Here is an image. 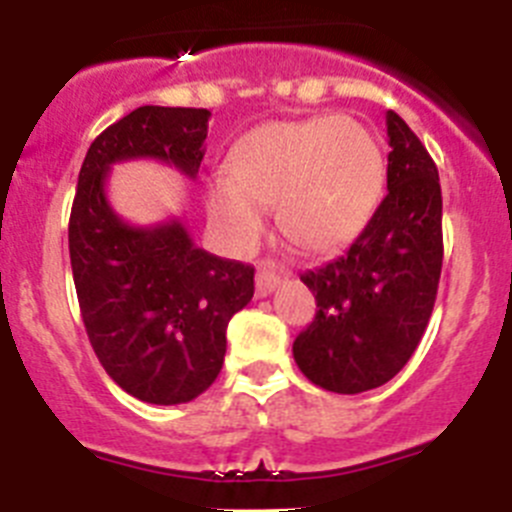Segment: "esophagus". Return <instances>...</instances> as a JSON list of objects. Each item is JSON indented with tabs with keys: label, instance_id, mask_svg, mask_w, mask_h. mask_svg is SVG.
I'll use <instances>...</instances> for the list:
<instances>
[{
	"label": "esophagus",
	"instance_id": "34e87169",
	"mask_svg": "<svg viewBox=\"0 0 512 512\" xmlns=\"http://www.w3.org/2000/svg\"><path fill=\"white\" fill-rule=\"evenodd\" d=\"M279 282H282V279H279V274L274 271V266H264V269H259V274H256V295H271V292L279 287Z\"/></svg>",
	"mask_w": 512,
	"mask_h": 512
}]
</instances>
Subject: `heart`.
Returning <instances> with one entry per match:
<instances>
[{"label":"heart","instance_id":"1","mask_svg":"<svg viewBox=\"0 0 512 512\" xmlns=\"http://www.w3.org/2000/svg\"><path fill=\"white\" fill-rule=\"evenodd\" d=\"M387 161L377 135L351 117L266 122L243 135L205 187L217 238L246 253L277 210L284 235L315 253L336 251L369 225L382 202Z\"/></svg>","mask_w":512,"mask_h":512}]
</instances>
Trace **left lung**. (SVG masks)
Masks as SVG:
<instances>
[{"label": "left lung", "instance_id": "8db88e82", "mask_svg": "<svg viewBox=\"0 0 512 512\" xmlns=\"http://www.w3.org/2000/svg\"><path fill=\"white\" fill-rule=\"evenodd\" d=\"M387 197L336 261L305 271L318 302L295 338L300 372L328 392L359 395L390 382L431 320L443 264L441 184L433 158L387 112Z\"/></svg>", "mask_w": 512, "mask_h": 512}]
</instances>
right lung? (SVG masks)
<instances>
[{
    "instance_id": "right-lung-1",
    "label": "right lung",
    "mask_w": 512,
    "mask_h": 512,
    "mask_svg": "<svg viewBox=\"0 0 512 512\" xmlns=\"http://www.w3.org/2000/svg\"><path fill=\"white\" fill-rule=\"evenodd\" d=\"M210 110L138 107L89 146L69 220L76 297L104 372L153 405L189 402L223 369L225 330L253 297V266L194 246L179 217L140 228L107 200L112 164L156 158L194 179Z\"/></svg>"
}]
</instances>
